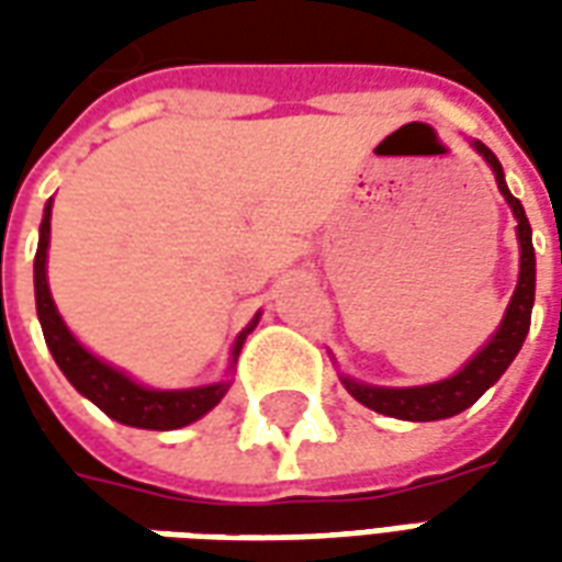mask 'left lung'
<instances>
[{"mask_svg":"<svg viewBox=\"0 0 562 562\" xmlns=\"http://www.w3.org/2000/svg\"><path fill=\"white\" fill-rule=\"evenodd\" d=\"M475 149L494 168L496 186H499V192L508 201L515 220H518V289L512 294V304H508L506 318H503V325L494 334V340L487 342L482 352L475 355L470 364L460 370L458 376L446 379V382H436V385H422V389H373V385H361V382H352V379H342L355 401L364 403L367 409H373V413L403 418V422H439V418H451V415L463 413L467 406H472V403L482 397L484 391L494 385L496 379L506 373V367L515 361V355L520 352L524 337L530 330L532 297H536V252H532L530 222H527V213L520 207L518 198L508 192L499 159H496L491 149L484 147L482 140H475Z\"/></svg>","mask_w":562,"mask_h":562,"instance_id":"1","label":"left lung"}]
</instances>
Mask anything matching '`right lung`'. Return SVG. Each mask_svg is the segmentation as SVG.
Instances as JSON below:
<instances>
[{
	"label": "right lung",
	"mask_w": 562,
	"mask_h": 562,
	"mask_svg": "<svg viewBox=\"0 0 562 562\" xmlns=\"http://www.w3.org/2000/svg\"><path fill=\"white\" fill-rule=\"evenodd\" d=\"M47 244H50V204L44 207L42 220V237H38V252H35V306H38V322H42L44 340L47 349L54 355L59 370L75 389L90 397L104 415H111L114 422L128 424V427H144V430H173V427H186V424L198 422L201 415H207L216 403L225 397L228 385H207V389L192 391H153L140 389L138 382L123 376L114 367L102 364L95 355H90L80 346L71 334H68L66 322L59 318L47 289V273H44V261H47ZM258 322V318H256ZM252 322V325H256ZM252 325L237 337L234 342V361L244 346L246 334Z\"/></svg>",
	"instance_id": "add662e5"
}]
</instances>
